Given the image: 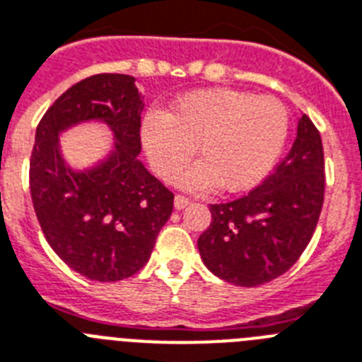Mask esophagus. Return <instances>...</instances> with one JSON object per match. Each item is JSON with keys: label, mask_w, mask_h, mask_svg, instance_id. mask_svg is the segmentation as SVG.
I'll use <instances>...</instances> for the list:
<instances>
[{"label": "esophagus", "mask_w": 362, "mask_h": 362, "mask_svg": "<svg viewBox=\"0 0 362 362\" xmlns=\"http://www.w3.org/2000/svg\"><path fill=\"white\" fill-rule=\"evenodd\" d=\"M187 204H189V199H187V197H184V195L175 197V208L176 209H184Z\"/></svg>", "instance_id": "obj_1"}]
</instances>
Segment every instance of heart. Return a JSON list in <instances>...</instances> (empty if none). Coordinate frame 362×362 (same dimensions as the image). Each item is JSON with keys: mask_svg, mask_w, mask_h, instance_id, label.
I'll list each match as a JSON object with an SVG mask.
<instances>
[{"mask_svg": "<svg viewBox=\"0 0 362 362\" xmlns=\"http://www.w3.org/2000/svg\"><path fill=\"white\" fill-rule=\"evenodd\" d=\"M289 112L276 97L214 88L178 97L169 114L151 110L141 121L148 163L171 180L199 148L202 158L176 176L187 189L217 186L252 189L276 165L289 136Z\"/></svg>", "mask_w": 362, "mask_h": 362, "instance_id": "heart-1", "label": "heart"}]
</instances>
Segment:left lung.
<instances>
[{
    "label": "left lung",
    "instance_id": "1",
    "mask_svg": "<svg viewBox=\"0 0 362 362\" xmlns=\"http://www.w3.org/2000/svg\"><path fill=\"white\" fill-rule=\"evenodd\" d=\"M324 148L317 127L303 114L289 154L256 189L226 204H211V224L199 252L215 276L256 287L298 261L324 204Z\"/></svg>",
    "mask_w": 362,
    "mask_h": 362
}]
</instances>
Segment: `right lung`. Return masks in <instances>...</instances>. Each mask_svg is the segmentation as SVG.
I'll list each match as a JSON object with an SVG mask.
<instances>
[{
  "mask_svg": "<svg viewBox=\"0 0 362 362\" xmlns=\"http://www.w3.org/2000/svg\"><path fill=\"white\" fill-rule=\"evenodd\" d=\"M134 83L121 73L92 75L66 90L36 127L29 186L38 223L57 256L95 281L136 274L173 214L175 195L138 158L144 101ZM86 120L105 122L116 147L77 172L63 162L58 136Z\"/></svg>",
  "mask_w": 362,
  "mask_h": 362,
  "instance_id": "obj_1",
  "label": "right lung"
}]
</instances>
